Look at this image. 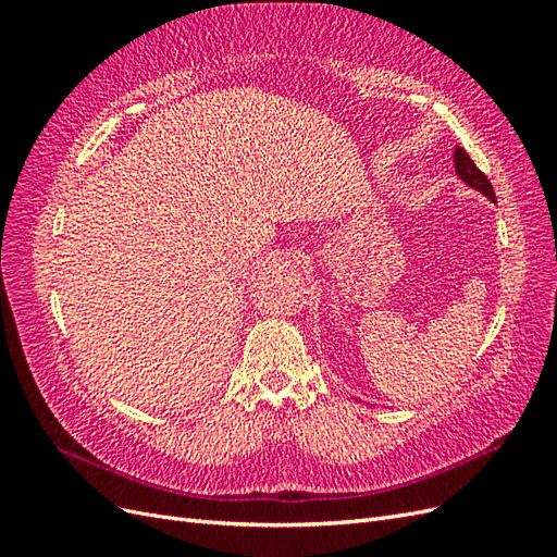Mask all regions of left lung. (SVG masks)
I'll return each mask as SVG.
<instances>
[{"mask_svg": "<svg viewBox=\"0 0 557 557\" xmlns=\"http://www.w3.org/2000/svg\"><path fill=\"white\" fill-rule=\"evenodd\" d=\"M453 162H455V172H458V176L469 185V188L479 190L481 195H485L487 199L495 201V205H497L495 190H493V183L487 181V176L479 170V166H476L474 162H471V158L467 156V150H465V148L455 146V150H453Z\"/></svg>", "mask_w": 557, "mask_h": 557, "instance_id": "1", "label": "left lung"}]
</instances>
